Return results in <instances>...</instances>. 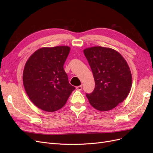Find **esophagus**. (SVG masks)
Listing matches in <instances>:
<instances>
[{
    "instance_id": "1",
    "label": "esophagus",
    "mask_w": 153,
    "mask_h": 153,
    "mask_svg": "<svg viewBox=\"0 0 153 153\" xmlns=\"http://www.w3.org/2000/svg\"><path fill=\"white\" fill-rule=\"evenodd\" d=\"M76 88L77 90L80 91V90H82V85H79V86H77Z\"/></svg>"
}]
</instances>
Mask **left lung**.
<instances>
[{
	"label": "left lung",
	"instance_id": "1",
	"mask_svg": "<svg viewBox=\"0 0 153 153\" xmlns=\"http://www.w3.org/2000/svg\"><path fill=\"white\" fill-rule=\"evenodd\" d=\"M93 74L95 88L86 96L96 110H112L126 99L131 90L132 77L126 61L117 51L102 47L84 50Z\"/></svg>",
	"mask_w": 153,
	"mask_h": 153
}]
</instances>
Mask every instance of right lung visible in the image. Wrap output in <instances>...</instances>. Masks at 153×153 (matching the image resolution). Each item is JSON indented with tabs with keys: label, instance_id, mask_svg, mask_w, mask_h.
Returning a JSON list of instances; mask_svg holds the SVG:
<instances>
[{
	"label": "right lung",
	"instance_id": "1",
	"mask_svg": "<svg viewBox=\"0 0 153 153\" xmlns=\"http://www.w3.org/2000/svg\"><path fill=\"white\" fill-rule=\"evenodd\" d=\"M69 51L66 46L42 48L27 60L23 82L29 99L39 108L51 112L61 109L75 90L63 68Z\"/></svg>",
	"mask_w": 153,
	"mask_h": 153
}]
</instances>
